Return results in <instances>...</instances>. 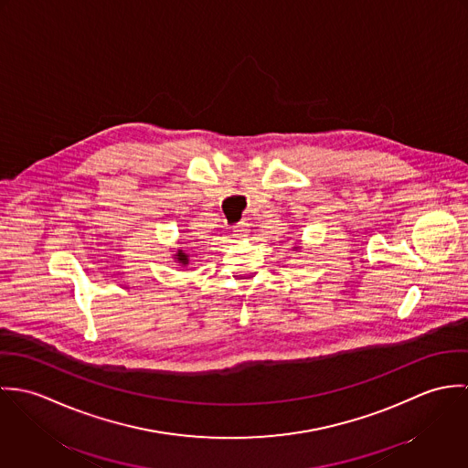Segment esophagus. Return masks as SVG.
I'll return each instance as SVG.
<instances>
[{
	"instance_id": "34e87169",
	"label": "esophagus",
	"mask_w": 468,
	"mask_h": 468,
	"mask_svg": "<svg viewBox=\"0 0 468 468\" xmlns=\"http://www.w3.org/2000/svg\"><path fill=\"white\" fill-rule=\"evenodd\" d=\"M234 232H236V236H247V232H249V223L247 221H239L238 225H234Z\"/></svg>"
}]
</instances>
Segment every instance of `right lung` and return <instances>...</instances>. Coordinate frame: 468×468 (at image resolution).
Segmentation results:
<instances>
[{
    "mask_svg": "<svg viewBox=\"0 0 468 468\" xmlns=\"http://www.w3.org/2000/svg\"><path fill=\"white\" fill-rule=\"evenodd\" d=\"M176 260H178L180 263H184V265H187V263H189V256H187L184 250H180V252H178V258H176Z\"/></svg>",
    "mask_w": 468,
    "mask_h": 468,
    "instance_id": "1",
    "label": "right lung"
}]
</instances>
